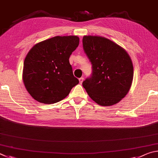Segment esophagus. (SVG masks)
<instances>
[{"instance_id":"esophagus-1","label":"esophagus","mask_w":158,"mask_h":158,"mask_svg":"<svg viewBox=\"0 0 158 158\" xmlns=\"http://www.w3.org/2000/svg\"><path fill=\"white\" fill-rule=\"evenodd\" d=\"M83 81H84V77H81V78H79V82H80V83H81V84H82V82H83Z\"/></svg>"}]
</instances>
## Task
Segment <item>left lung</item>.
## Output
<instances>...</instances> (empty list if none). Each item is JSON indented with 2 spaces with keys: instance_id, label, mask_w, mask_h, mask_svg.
<instances>
[{
  "instance_id": "left-lung-1",
  "label": "left lung",
  "mask_w": 158,
  "mask_h": 158,
  "mask_svg": "<svg viewBox=\"0 0 158 158\" xmlns=\"http://www.w3.org/2000/svg\"><path fill=\"white\" fill-rule=\"evenodd\" d=\"M82 46L92 64V73L82 82L90 98L102 106L125 97L133 78V66L125 50L106 38L84 36Z\"/></svg>"
}]
</instances>
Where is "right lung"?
<instances>
[{"instance_id":"add662e5","label":"right lung","mask_w":158,"mask_h":158,"mask_svg":"<svg viewBox=\"0 0 158 158\" xmlns=\"http://www.w3.org/2000/svg\"><path fill=\"white\" fill-rule=\"evenodd\" d=\"M78 45L77 36H57L30 49L24 61L23 79L33 98L42 103H55L79 83L69 60Z\"/></svg>"}]
</instances>
